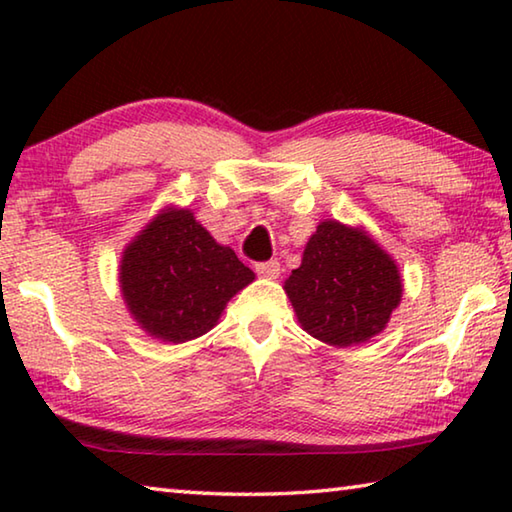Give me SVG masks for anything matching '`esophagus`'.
Here are the masks:
<instances>
[{"mask_svg":"<svg viewBox=\"0 0 512 512\" xmlns=\"http://www.w3.org/2000/svg\"><path fill=\"white\" fill-rule=\"evenodd\" d=\"M255 271H257V275L266 277V280H275V277L280 275L282 268H280V262H277V259H268V262H257Z\"/></svg>","mask_w":512,"mask_h":512,"instance_id":"1","label":"esophagus"}]
</instances>
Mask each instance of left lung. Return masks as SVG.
<instances>
[{
  "mask_svg": "<svg viewBox=\"0 0 512 512\" xmlns=\"http://www.w3.org/2000/svg\"><path fill=\"white\" fill-rule=\"evenodd\" d=\"M284 291L305 332L350 348L386 327L402 300V277L395 259L361 228L327 219L309 237Z\"/></svg>",
  "mask_w": 512,
  "mask_h": 512,
  "instance_id": "obj_1",
  "label": "left lung"
}]
</instances>
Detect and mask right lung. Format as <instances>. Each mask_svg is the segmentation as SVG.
<instances>
[{
    "mask_svg": "<svg viewBox=\"0 0 512 512\" xmlns=\"http://www.w3.org/2000/svg\"><path fill=\"white\" fill-rule=\"evenodd\" d=\"M255 273L216 244L194 212L167 207L126 246L121 296L135 323L164 343L198 339L219 323L228 300Z\"/></svg>",
    "mask_w": 512,
    "mask_h": 512,
    "instance_id": "1",
    "label": "right lung"
}]
</instances>
